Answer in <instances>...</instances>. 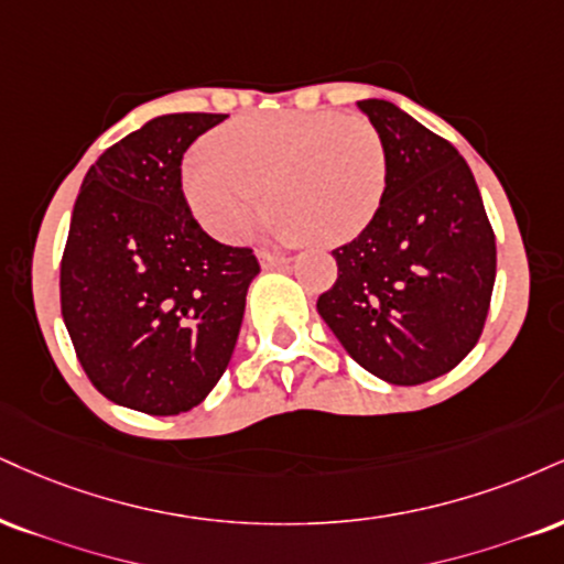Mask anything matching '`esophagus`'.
<instances>
[{
	"mask_svg": "<svg viewBox=\"0 0 564 564\" xmlns=\"http://www.w3.org/2000/svg\"><path fill=\"white\" fill-rule=\"evenodd\" d=\"M260 262H262V268H268V270H273V268H286V264L291 262V257H286V254L260 252Z\"/></svg>",
	"mask_w": 564,
	"mask_h": 564,
	"instance_id": "1",
	"label": "esophagus"
}]
</instances>
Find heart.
I'll use <instances>...</instances> for the list:
<instances>
[{
    "instance_id": "heart-1",
    "label": "heart",
    "mask_w": 564,
    "mask_h": 564,
    "mask_svg": "<svg viewBox=\"0 0 564 564\" xmlns=\"http://www.w3.org/2000/svg\"><path fill=\"white\" fill-rule=\"evenodd\" d=\"M281 239H355L386 192L381 133L362 115L264 112L230 120L209 135V152L183 167L196 220L220 241L249 236L268 209Z\"/></svg>"
}]
</instances>
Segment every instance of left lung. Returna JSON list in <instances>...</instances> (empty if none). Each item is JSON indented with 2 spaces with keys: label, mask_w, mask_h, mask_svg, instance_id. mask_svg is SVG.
I'll return each instance as SVG.
<instances>
[{
  "label": "left lung",
  "mask_w": 564,
  "mask_h": 564,
  "mask_svg": "<svg viewBox=\"0 0 564 564\" xmlns=\"http://www.w3.org/2000/svg\"><path fill=\"white\" fill-rule=\"evenodd\" d=\"M381 133L386 192L370 226L334 249L317 312L351 359L383 381L444 376L484 334L497 239L463 154L383 99L359 101Z\"/></svg>",
  "instance_id": "obj_1"
}]
</instances>
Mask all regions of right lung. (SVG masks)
I'll return each instance as SVG.
<instances>
[{
    "mask_svg": "<svg viewBox=\"0 0 564 564\" xmlns=\"http://www.w3.org/2000/svg\"><path fill=\"white\" fill-rule=\"evenodd\" d=\"M223 118L149 120L99 154L73 207L65 328L94 389L147 415H181L213 391L260 273L252 249L202 230L183 194V152Z\"/></svg>",
    "mask_w": 564,
    "mask_h": 564,
    "instance_id": "add662e5",
    "label": "right lung"
}]
</instances>
